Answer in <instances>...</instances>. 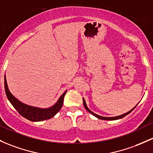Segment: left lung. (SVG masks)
Segmentation results:
<instances>
[{
    "label": "left lung",
    "mask_w": 153,
    "mask_h": 153,
    "mask_svg": "<svg viewBox=\"0 0 153 153\" xmlns=\"http://www.w3.org/2000/svg\"><path fill=\"white\" fill-rule=\"evenodd\" d=\"M83 105H84V108H85L86 109V110L88 111L89 112V113H91V114L92 115H94V117H97L98 119H100V120H119V119H121V118H123V117H125V116L126 115H128V114H130L131 113V112L133 110V109L135 108L136 107V105H136V106H135L134 108H133V109H132V110H131L130 111H128V112H127V113H125V114H123V115H120V116H118V117H101V116H99V115H97V114H94V113H93L92 111H91L89 110V108H87V106H86V102H85V100H84V99H83Z\"/></svg>",
    "instance_id": "8db88e82"
}]
</instances>
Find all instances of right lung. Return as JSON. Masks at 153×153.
Wrapping results in <instances>:
<instances>
[{
	"label": "right lung",
	"instance_id": "1",
	"mask_svg": "<svg viewBox=\"0 0 153 153\" xmlns=\"http://www.w3.org/2000/svg\"><path fill=\"white\" fill-rule=\"evenodd\" d=\"M4 86L8 100L12 103V105L14 106V108L17 111V112L20 115L32 122L42 121V120H48V119H51L53 117H54L59 111L63 105L64 97L66 92H67V91H65L61 96L58 102L52 107L49 108H39L32 107V106L25 105V104L19 101L17 98L14 97L12 94V93L9 91V88H8L6 76L4 77Z\"/></svg>",
	"mask_w": 153,
	"mask_h": 153
}]
</instances>
